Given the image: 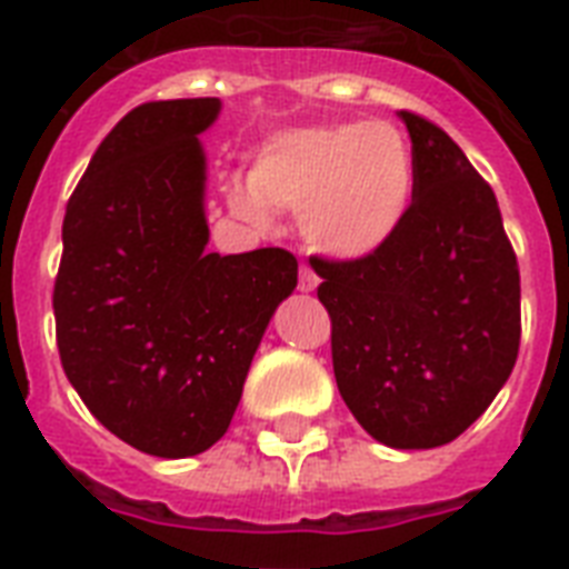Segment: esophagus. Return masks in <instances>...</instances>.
Returning <instances> with one entry per match:
<instances>
[{"instance_id": "esophagus-1", "label": "esophagus", "mask_w": 569, "mask_h": 569, "mask_svg": "<svg viewBox=\"0 0 569 569\" xmlns=\"http://www.w3.org/2000/svg\"><path fill=\"white\" fill-rule=\"evenodd\" d=\"M316 286H319V274L312 271L310 266H301V277H298V289L301 292H316Z\"/></svg>"}]
</instances>
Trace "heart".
Here are the masks:
<instances>
[{
    "instance_id": "1",
    "label": "heart",
    "mask_w": 569,
    "mask_h": 569,
    "mask_svg": "<svg viewBox=\"0 0 569 569\" xmlns=\"http://www.w3.org/2000/svg\"><path fill=\"white\" fill-rule=\"evenodd\" d=\"M230 206L250 221L301 212L312 250L339 262L369 259L405 227L416 197V159L389 120H337L283 129L259 147L248 186Z\"/></svg>"
}]
</instances>
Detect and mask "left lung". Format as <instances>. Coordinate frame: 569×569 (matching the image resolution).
<instances>
[{
	"mask_svg": "<svg viewBox=\"0 0 569 569\" xmlns=\"http://www.w3.org/2000/svg\"><path fill=\"white\" fill-rule=\"evenodd\" d=\"M405 120L416 197L387 248L312 257L330 316L337 387L389 449H437L467 431L520 351V268L493 189L437 123Z\"/></svg>",
	"mask_w": 569,
	"mask_h": 569,
	"instance_id": "1",
	"label": "left lung"
}]
</instances>
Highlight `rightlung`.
<instances>
[{"label":"right lung","mask_w":569,"mask_h":569,"mask_svg":"<svg viewBox=\"0 0 569 569\" xmlns=\"http://www.w3.org/2000/svg\"><path fill=\"white\" fill-rule=\"evenodd\" d=\"M221 100L144 102L97 147L67 203L52 310L67 380L132 449L191 458L221 440L277 303L283 248L209 253L200 132Z\"/></svg>","instance_id":"right-lung-1"}]
</instances>
